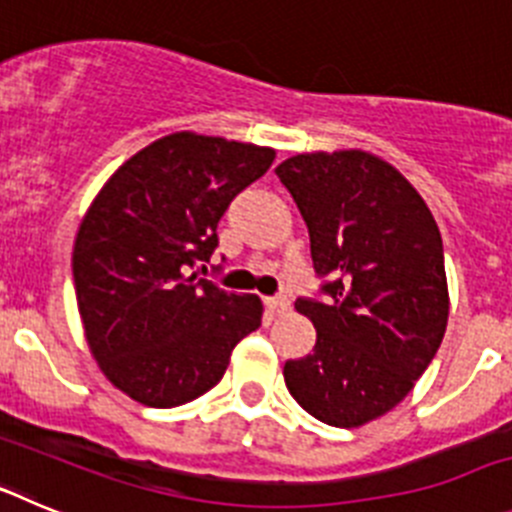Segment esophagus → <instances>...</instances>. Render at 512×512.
Segmentation results:
<instances>
[{
    "label": "esophagus",
    "instance_id": "34e87169",
    "mask_svg": "<svg viewBox=\"0 0 512 512\" xmlns=\"http://www.w3.org/2000/svg\"><path fill=\"white\" fill-rule=\"evenodd\" d=\"M266 307L271 310V315H284L289 310V300L287 297H269L266 300Z\"/></svg>",
    "mask_w": 512,
    "mask_h": 512
}]
</instances>
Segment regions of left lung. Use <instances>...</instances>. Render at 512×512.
Segmentation results:
<instances>
[{"label": "left lung", "instance_id": "obj_1", "mask_svg": "<svg viewBox=\"0 0 512 512\" xmlns=\"http://www.w3.org/2000/svg\"><path fill=\"white\" fill-rule=\"evenodd\" d=\"M274 171L305 217L330 297L295 302L318 341L284 364V382L312 418L359 428L400 405L441 346V233L418 189L369 151L297 153Z\"/></svg>", "mask_w": 512, "mask_h": 512}]
</instances>
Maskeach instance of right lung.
I'll list each match as a JSON object with an SVG mask.
<instances>
[{"instance_id": "obj_1", "label": "right lung", "mask_w": 512, "mask_h": 512, "mask_svg": "<svg viewBox=\"0 0 512 512\" xmlns=\"http://www.w3.org/2000/svg\"><path fill=\"white\" fill-rule=\"evenodd\" d=\"M274 158L266 146L169 133L133 153L81 217L71 266L84 336L104 377L140 405L210 392L261 325L259 297L184 271L210 261L230 200Z\"/></svg>"}]
</instances>
